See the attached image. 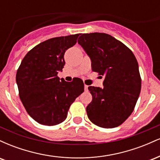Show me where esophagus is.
Here are the masks:
<instances>
[{
    "label": "esophagus",
    "mask_w": 160,
    "mask_h": 160,
    "mask_svg": "<svg viewBox=\"0 0 160 160\" xmlns=\"http://www.w3.org/2000/svg\"><path fill=\"white\" fill-rule=\"evenodd\" d=\"M84 89H85L86 91H87V90H88V86H87V85L84 86Z\"/></svg>",
    "instance_id": "obj_1"
}]
</instances>
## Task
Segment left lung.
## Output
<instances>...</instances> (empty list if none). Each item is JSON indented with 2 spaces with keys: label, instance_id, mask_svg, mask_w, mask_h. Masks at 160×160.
Returning a JSON list of instances; mask_svg holds the SVG:
<instances>
[{
  "label": "left lung",
  "instance_id": "obj_1",
  "mask_svg": "<svg viewBox=\"0 0 160 160\" xmlns=\"http://www.w3.org/2000/svg\"><path fill=\"white\" fill-rule=\"evenodd\" d=\"M78 43L90 58L92 70L104 76V87H88L92 95L86 107L88 117L99 127H117L132 114L141 92L136 58L122 42L104 33L81 34Z\"/></svg>",
  "mask_w": 160,
  "mask_h": 160
}]
</instances>
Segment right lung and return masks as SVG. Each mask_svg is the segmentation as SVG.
Returning a JSON list of instances; mask_svg holds the SVG:
<instances>
[{
	"label": "right lung",
	"mask_w": 160,
	"mask_h": 160,
	"mask_svg": "<svg viewBox=\"0 0 160 160\" xmlns=\"http://www.w3.org/2000/svg\"><path fill=\"white\" fill-rule=\"evenodd\" d=\"M79 34L42 42L25 55L16 72L19 98L27 113L38 123L56 126L67 118L70 106L84 91L81 79L66 82L58 77L64 55L76 44Z\"/></svg>",
	"instance_id": "add662e5"
}]
</instances>
